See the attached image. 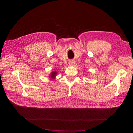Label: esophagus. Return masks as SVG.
I'll use <instances>...</instances> for the list:
<instances>
[{
	"label": "esophagus",
	"mask_w": 133,
	"mask_h": 133,
	"mask_svg": "<svg viewBox=\"0 0 133 133\" xmlns=\"http://www.w3.org/2000/svg\"><path fill=\"white\" fill-rule=\"evenodd\" d=\"M75 64V62H70L69 63V65L70 66H74Z\"/></svg>",
	"instance_id": "esophagus-1"
}]
</instances>
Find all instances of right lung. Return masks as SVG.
<instances>
[{
	"mask_svg": "<svg viewBox=\"0 0 133 133\" xmlns=\"http://www.w3.org/2000/svg\"><path fill=\"white\" fill-rule=\"evenodd\" d=\"M56 74H57V72H56V71H53V72H51V74L50 76V77H51V78H52V79H54L55 77V76H56Z\"/></svg>",
	"mask_w": 133,
	"mask_h": 133,
	"instance_id": "add662e5",
	"label": "right lung"
}]
</instances>
